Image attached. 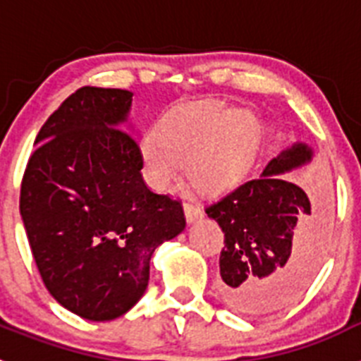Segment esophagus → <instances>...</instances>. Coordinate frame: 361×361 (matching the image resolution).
<instances>
[{
  "instance_id": "obj_1",
  "label": "esophagus",
  "mask_w": 361,
  "mask_h": 361,
  "mask_svg": "<svg viewBox=\"0 0 361 361\" xmlns=\"http://www.w3.org/2000/svg\"><path fill=\"white\" fill-rule=\"evenodd\" d=\"M184 215H186L188 224H193V222H197V220L202 219V209H200L197 204L186 202L184 204Z\"/></svg>"
}]
</instances>
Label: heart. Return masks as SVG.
<instances>
[{
	"label": "heart",
	"instance_id": "b5f03b06",
	"mask_svg": "<svg viewBox=\"0 0 361 361\" xmlns=\"http://www.w3.org/2000/svg\"><path fill=\"white\" fill-rule=\"evenodd\" d=\"M260 126L250 111L222 101L183 108L142 141L146 177L157 190L177 180L180 166L204 193H222L244 183L257 159Z\"/></svg>",
	"mask_w": 361,
	"mask_h": 361
}]
</instances>
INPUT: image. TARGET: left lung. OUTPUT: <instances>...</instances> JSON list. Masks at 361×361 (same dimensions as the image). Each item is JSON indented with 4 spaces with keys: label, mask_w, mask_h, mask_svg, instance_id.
Returning a JSON list of instances; mask_svg holds the SVG:
<instances>
[{
    "label": "left lung",
    "mask_w": 361,
    "mask_h": 361,
    "mask_svg": "<svg viewBox=\"0 0 361 361\" xmlns=\"http://www.w3.org/2000/svg\"><path fill=\"white\" fill-rule=\"evenodd\" d=\"M312 161L295 142L271 159L260 177L206 208L220 226V296L242 314L262 317L293 304L307 289L325 251V213L283 173Z\"/></svg>",
    "instance_id": "1"
}]
</instances>
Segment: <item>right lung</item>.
<instances>
[{
  "label": "right lung",
  "instance_id": "right-lung-1",
  "mask_svg": "<svg viewBox=\"0 0 361 361\" xmlns=\"http://www.w3.org/2000/svg\"><path fill=\"white\" fill-rule=\"evenodd\" d=\"M132 97L95 86L70 95L37 133L21 183L19 212L44 286L92 322L128 312L148 288L155 247L186 228L180 202L142 180Z\"/></svg>",
  "mask_w": 361,
  "mask_h": 361
}]
</instances>
